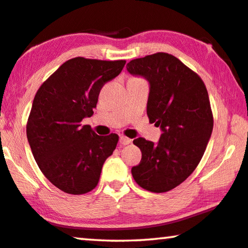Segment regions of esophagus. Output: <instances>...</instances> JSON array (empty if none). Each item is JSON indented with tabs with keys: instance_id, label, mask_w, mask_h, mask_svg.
I'll use <instances>...</instances> for the list:
<instances>
[{
	"instance_id": "1",
	"label": "esophagus",
	"mask_w": 248,
	"mask_h": 248,
	"mask_svg": "<svg viewBox=\"0 0 248 248\" xmlns=\"http://www.w3.org/2000/svg\"><path fill=\"white\" fill-rule=\"evenodd\" d=\"M131 139H129V138H127V137H124V136H121L120 137V143L121 144H124V145H127V144H129V143H131Z\"/></svg>"
}]
</instances>
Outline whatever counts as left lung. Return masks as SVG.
Segmentation results:
<instances>
[{
  "mask_svg": "<svg viewBox=\"0 0 248 248\" xmlns=\"http://www.w3.org/2000/svg\"><path fill=\"white\" fill-rule=\"evenodd\" d=\"M127 70L150 84L147 115L162 130L158 144L133 140L142 158L131 173L144 190L163 193L186 181L202 159L213 130L209 93L198 74L168 53L136 58Z\"/></svg>",
  "mask_w": 248,
  "mask_h": 248,
  "instance_id": "8db88e82",
  "label": "left lung"
}]
</instances>
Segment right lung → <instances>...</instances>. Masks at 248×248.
Returning a JSON list of instances; mask_svg holds the SVG:
<instances>
[{"instance_id":"right-lung-1","label":"right lung","mask_w":248,"mask_h":248,"mask_svg":"<svg viewBox=\"0 0 248 248\" xmlns=\"http://www.w3.org/2000/svg\"><path fill=\"white\" fill-rule=\"evenodd\" d=\"M124 64L72 58L43 82L34 97L27 140L43 174L65 193L93 190L106 159L116 149L118 135L98 136L90 125H81V120L93 116L100 89Z\"/></svg>"}]
</instances>
